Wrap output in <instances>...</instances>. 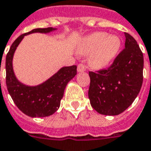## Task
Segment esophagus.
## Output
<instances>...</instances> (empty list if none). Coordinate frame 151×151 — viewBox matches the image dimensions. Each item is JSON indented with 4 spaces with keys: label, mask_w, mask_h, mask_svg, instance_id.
<instances>
[{
    "label": "esophagus",
    "mask_w": 151,
    "mask_h": 151,
    "mask_svg": "<svg viewBox=\"0 0 151 151\" xmlns=\"http://www.w3.org/2000/svg\"><path fill=\"white\" fill-rule=\"evenodd\" d=\"M86 70V67L84 64H79L77 67V71L78 72H83Z\"/></svg>",
    "instance_id": "34e87169"
}]
</instances>
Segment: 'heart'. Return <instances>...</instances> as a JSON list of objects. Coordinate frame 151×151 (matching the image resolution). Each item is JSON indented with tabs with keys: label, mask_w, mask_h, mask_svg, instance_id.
<instances>
[{
	"label": "heart",
	"mask_w": 151,
	"mask_h": 151,
	"mask_svg": "<svg viewBox=\"0 0 151 151\" xmlns=\"http://www.w3.org/2000/svg\"><path fill=\"white\" fill-rule=\"evenodd\" d=\"M121 48V40L115 35L97 32L84 36L77 45V52L88 54V63L92 68L100 70L114 62Z\"/></svg>",
	"instance_id": "1"
}]
</instances>
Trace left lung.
Wrapping results in <instances>:
<instances>
[{
	"label": "left lung",
	"instance_id": "8db88e82",
	"mask_svg": "<svg viewBox=\"0 0 151 151\" xmlns=\"http://www.w3.org/2000/svg\"><path fill=\"white\" fill-rule=\"evenodd\" d=\"M125 48L111 67L98 72L89 71L88 98L99 114L117 115L131 106L143 81V53L136 40L124 32Z\"/></svg>",
	"mask_w": 151,
	"mask_h": 151
}]
</instances>
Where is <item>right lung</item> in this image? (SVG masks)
<instances>
[{"label":"right lung","mask_w":151,"mask_h":151,"mask_svg":"<svg viewBox=\"0 0 151 151\" xmlns=\"http://www.w3.org/2000/svg\"><path fill=\"white\" fill-rule=\"evenodd\" d=\"M57 28H36L19 36L12 44L5 58L6 86L13 101L19 110L30 117H46L53 115L60 106L61 99L68 82L76 75L77 67H63L47 81L37 85H27L17 79L13 58L19 45L24 36L32 33L52 32Z\"/></svg>","instance_id":"1"}]
</instances>
